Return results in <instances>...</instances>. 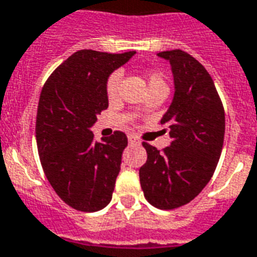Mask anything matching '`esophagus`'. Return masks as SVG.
<instances>
[{
	"label": "esophagus",
	"mask_w": 257,
	"mask_h": 257,
	"mask_svg": "<svg viewBox=\"0 0 257 257\" xmlns=\"http://www.w3.org/2000/svg\"><path fill=\"white\" fill-rule=\"evenodd\" d=\"M128 144H131V145L140 144V140H138L136 136H128Z\"/></svg>",
	"instance_id": "34e87169"
}]
</instances>
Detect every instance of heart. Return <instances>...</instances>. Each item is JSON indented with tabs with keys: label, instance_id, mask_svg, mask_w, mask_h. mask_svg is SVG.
<instances>
[{
	"label": "heart",
	"instance_id": "b5f03b06",
	"mask_svg": "<svg viewBox=\"0 0 257 257\" xmlns=\"http://www.w3.org/2000/svg\"><path fill=\"white\" fill-rule=\"evenodd\" d=\"M120 80V71H113L108 76L107 81H105V94H107V97L109 100H113L116 97ZM148 85H149V89L150 88H168L165 78L160 71H150L148 74Z\"/></svg>",
	"mask_w": 257,
	"mask_h": 257
}]
</instances>
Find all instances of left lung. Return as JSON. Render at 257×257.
Instances as JSON below:
<instances>
[{
    "instance_id": "left-lung-1",
    "label": "left lung",
    "mask_w": 257,
    "mask_h": 257,
    "mask_svg": "<svg viewBox=\"0 0 257 257\" xmlns=\"http://www.w3.org/2000/svg\"><path fill=\"white\" fill-rule=\"evenodd\" d=\"M172 66L175 96L161 119L169 126L171 146L161 152L144 142L148 153L140 169L146 200L161 210L190 203L213 177L225 136V111L202 63L183 50L158 53Z\"/></svg>"
}]
</instances>
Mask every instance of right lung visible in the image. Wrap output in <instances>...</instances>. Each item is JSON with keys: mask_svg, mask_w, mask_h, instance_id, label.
I'll list each match as a JSON object with an SVG mask.
<instances>
[{"mask_svg": "<svg viewBox=\"0 0 257 257\" xmlns=\"http://www.w3.org/2000/svg\"><path fill=\"white\" fill-rule=\"evenodd\" d=\"M134 54L80 50L43 85L36 115L40 164L58 196L78 211H99L112 199L127 137L115 131L96 142L90 127L108 108V76Z\"/></svg>", "mask_w": 257, "mask_h": 257, "instance_id": "right-lung-1", "label": "right lung"}]
</instances>
